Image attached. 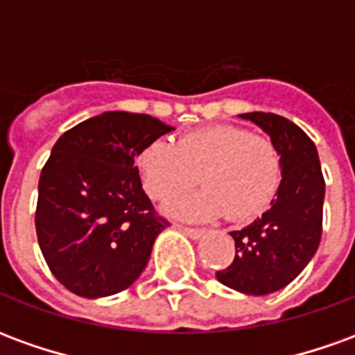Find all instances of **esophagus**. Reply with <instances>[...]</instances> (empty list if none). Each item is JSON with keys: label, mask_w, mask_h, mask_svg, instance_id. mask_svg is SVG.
Segmentation results:
<instances>
[{"label": "esophagus", "mask_w": 355, "mask_h": 355, "mask_svg": "<svg viewBox=\"0 0 355 355\" xmlns=\"http://www.w3.org/2000/svg\"><path fill=\"white\" fill-rule=\"evenodd\" d=\"M178 228L184 232L186 236H190L192 239L201 238V236L205 234V230H203V228H190V226H178Z\"/></svg>", "instance_id": "34e87169"}]
</instances>
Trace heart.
Listing matches in <instances>:
<instances>
[{
  "label": "heart",
  "instance_id": "1",
  "mask_svg": "<svg viewBox=\"0 0 355 355\" xmlns=\"http://www.w3.org/2000/svg\"><path fill=\"white\" fill-rule=\"evenodd\" d=\"M142 186L167 203L196 180L203 190L173 203L169 213L188 220L226 215L249 223L266 211L282 186V155L274 140L238 125H213L180 135L177 142L152 140L137 155Z\"/></svg>",
  "mask_w": 355,
  "mask_h": 355
}]
</instances>
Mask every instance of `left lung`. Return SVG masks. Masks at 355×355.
Returning <instances> with one entry per match:
<instances>
[{
    "instance_id": "obj_1",
    "label": "left lung",
    "mask_w": 355,
    "mask_h": 355,
    "mask_svg": "<svg viewBox=\"0 0 355 355\" xmlns=\"http://www.w3.org/2000/svg\"><path fill=\"white\" fill-rule=\"evenodd\" d=\"M270 135L282 155V186L272 207L247 228L230 232L236 257L216 279L245 295L283 289L310 262L323 230L325 180L312 139L287 117L241 114Z\"/></svg>"
}]
</instances>
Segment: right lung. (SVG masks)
<instances>
[{"label":"right lung","mask_w":355,"mask_h":355,"mask_svg":"<svg viewBox=\"0 0 355 355\" xmlns=\"http://www.w3.org/2000/svg\"><path fill=\"white\" fill-rule=\"evenodd\" d=\"M173 127L148 114L104 112L66 131L40 177L35 234L47 266L73 295L127 289L169 220L142 190L135 157Z\"/></svg>","instance_id":"1"}]
</instances>
